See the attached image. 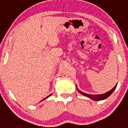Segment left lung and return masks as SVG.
I'll return each mask as SVG.
<instances>
[{"label":"left lung","instance_id":"1","mask_svg":"<svg viewBox=\"0 0 128 128\" xmlns=\"http://www.w3.org/2000/svg\"><path fill=\"white\" fill-rule=\"evenodd\" d=\"M116 86H117V85H116L111 90H110L109 92H106V93L105 94H94V95H92V94H88L84 93V92H82L80 91V90H78V92H79L80 94H82V95L86 96L90 98V99L93 100H95V101H100V100H105L106 98H107L108 97H109L113 93V92L114 91V90L116 89Z\"/></svg>","mask_w":128,"mask_h":128}]
</instances>
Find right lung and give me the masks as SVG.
<instances>
[{
    "label": "right lung",
    "instance_id": "right-lung-1",
    "mask_svg": "<svg viewBox=\"0 0 128 128\" xmlns=\"http://www.w3.org/2000/svg\"><path fill=\"white\" fill-rule=\"evenodd\" d=\"M47 96V97H46V98H44V100L46 99V98H48V97H49V96Z\"/></svg>",
    "mask_w": 128,
    "mask_h": 128
}]
</instances>
